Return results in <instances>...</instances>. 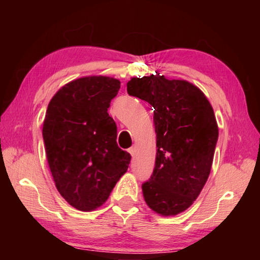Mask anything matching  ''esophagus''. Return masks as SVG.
<instances>
[{
    "label": "esophagus",
    "mask_w": 260,
    "mask_h": 260,
    "mask_svg": "<svg viewBox=\"0 0 260 260\" xmlns=\"http://www.w3.org/2000/svg\"><path fill=\"white\" fill-rule=\"evenodd\" d=\"M128 152L131 153L132 156H134V155H135V147H131V148L128 149Z\"/></svg>",
    "instance_id": "esophagus-1"
}]
</instances>
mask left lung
Listing matches in <instances>:
<instances>
[{
    "instance_id": "8db88e82",
    "label": "left lung",
    "mask_w": 260,
    "mask_h": 260,
    "mask_svg": "<svg viewBox=\"0 0 260 260\" xmlns=\"http://www.w3.org/2000/svg\"><path fill=\"white\" fill-rule=\"evenodd\" d=\"M127 93L153 107L156 164L142 183L149 208L161 215L187 210L199 197L212 166L218 125L205 95L190 82L164 76L132 78Z\"/></svg>"
}]
</instances>
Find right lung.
<instances>
[{"mask_svg": "<svg viewBox=\"0 0 260 260\" xmlns=\"http://www.w3.org/2000/svg\"><path fill=\"white\" fill-rule=\"evenodd\" d=\"M119 88L113 78H80L61 87L48 105L42 129L48 164L57 190L80 211L102 205L131 162L108 113Z\"/></svg>", "mask_w": 260, "mask_h": 260, "instance_id": "obj_1", "label": "right lung"}]
</instances>
